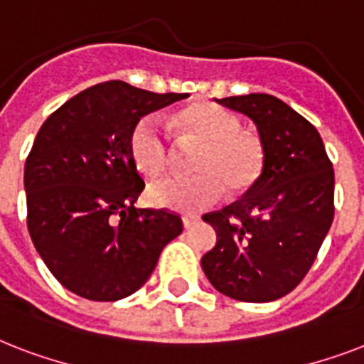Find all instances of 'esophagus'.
<instances>
[{"instance_id":"1","label":"esophagus","mask_w":364,"mask_h":364,"mask_svg":"<svg viewBox=\"0 0 364 364\" xmlns=\"http://www.w3.org/2000/svg\"><path fill=\"white\" fill-rule=\"evenodd\" d=\"M196 223H198V215H193V213H188V215H183V225H185V228L194 227Z\"/></svg>"}]
</instances>
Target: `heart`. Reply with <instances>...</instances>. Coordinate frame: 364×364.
<instances>
[{
    "instance_id": "b5f03b06",
    "label": "heart",
    "mask_w": 364,
    "mask_h": 364,
    "mask_svg": "<svg viewBox=\"0 0 364 364\" xmlns=\"http://www.w3.org/2000/svg\"><path fill=\"white\" fill-rule=\"evenodd\" d=\"M176 124L202 149L194 159L196 176H176L149 188L151 202L162 208L196 211L228 194L247 193L264 168V147L243 130L238 115L215 104H196L177 113ZM134 164L143 176L156 179L168 171L173 156L170 130L156 113L139 117L128 136Z\"/></svg>"
}]
</instances>
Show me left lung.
Returning a JSON list of instances; mask_svg holds the SVG:
<instances>
[{
	"instance_id": "8db88e82",
	"label": "left lung",
	"mask_w": 364,
	"mask_h": 364,
	"mask_svg": "<svg viewBox=\"0 0 364 364\" xmlns=\"http://www.w3.org/2000/svg\"><path fill=\"white\" fill-rule=\"evenodd\" d=\"M217 104L257 124L264 168L242 198L204 215L217 243L202 268L219 293L270 302L304 279L333 225V162L316 126L282 100L247 94Z\"/></svg>"
}]
</instances>
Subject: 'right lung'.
Listing matches in <instances>:
<instances>
[{"label": "right lung", "mask_w": 364, "mask_h": 364, "mask_svg": "<svg viewBox=\"0 0 364 364\" xmlns=\"http://www.w3.org/2000/svg\"><path fill=\"white\" fill-rule=\"evenodd\" d=\"M187 94H156L124 81L82 90L43 122L24 166L28 230L68 291L113 302L136 293L168 242L176 211L136 210L145 188L130 156L134 122Z\"/></svg>", "instance_id": "1"}]
</instances>
